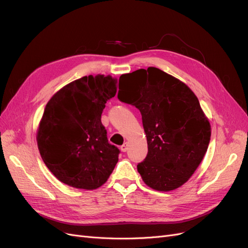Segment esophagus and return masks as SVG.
<instances>
[{
  "mask_svg": "<svg viewBox=\"0 0 248 248\" xmlns=\"http://www.w3.org/2000/svg\"><path fill=\"white\" fill-rule=\"evenodd\" d=\"M121 150H122L123 152H125V151L127 150V143H126V142H125L124 145L121 146Z\"/></svg>",
  "mask_w": 248,
  "mask_h": 248,
  "instance_id": "obj_1",
  "label": "esophagus"
}]
</instances>
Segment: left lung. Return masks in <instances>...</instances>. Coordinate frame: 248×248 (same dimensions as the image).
<instances>
[{"mask_svg":"<svg viewBox=\"0 0 248 248\" xmlns=\"http://www.w3.org/2000/svg\"><path fill=\"white\" fill-rule=\"evenodd\" d=\"M117 97L142 114L148 153L137 169L145 184L163 192L185 184L202 161L212 134L195 94L180 79L148 67L121 76Z\"/></svg>","mask_w":248,"mask_h":248,"instance_id":"left-lung-1","label":"left lung"}]
</instances>
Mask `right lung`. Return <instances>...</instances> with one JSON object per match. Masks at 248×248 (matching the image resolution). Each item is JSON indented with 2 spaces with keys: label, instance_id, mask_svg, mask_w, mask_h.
Here are the masks:
<instances>
[{
  "label": "right lung",
  "instance_id": "1",
  "mask_svg": "<svg viewBox=\"0 0 248 248\" xmlns=\"http://www.w3.org/2000/svg\"><path fill=\"white\" fill-rule=\"evenodd\" d=\"M117 79L89 76L60 89L46 105L36 134L41 156L60 182L93 190L108 180L119 149L101 123L106 101L116 94Z\"/></svg>",
  "mask_w": 248,
  "mask_h": 248
}]
</instances>
